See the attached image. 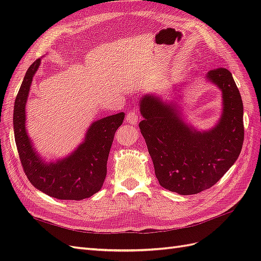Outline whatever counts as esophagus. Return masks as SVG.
Returning a JSON list of instances; mask_svg holds the SVG:
<instances>
[{"instance_id":"obj_1","label":"esophagus","mask_w":261,"mask_h":261,"mask_svg":"<svg viewBox=\"0 0 261 261\" xmlns=\"http://www.w3.org/2000/svg\"><path fill=\"white\" fill-rule=\"evenodd\" d=\"M126 122L132 124V125H137L139 122V118H138V113H137V110H130V111L126 115Z\"/></svg>"}]
</instances>
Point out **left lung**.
<instances>
[{
	"instance_id": "left-lung-1",
	"label": "left lung",
	"mask_w": 261,
	"mask_h": 261,
	"mask_svg": "<svg viewBox=\"0 0 261 261\" xmlns=\"http://www.w3.org/2000/svg\"><path fill=\"white\" fill-rule=\"evenodd\" d=\"M206 80L222 92V114L208 130L186 123L174 101L153 92L139 100L144 117L139 128L155 176L163 188L179 195L198 194L215 185L238 160L243 146V101L231 72L212 69Z\"/></svg>"
}]
</instances>
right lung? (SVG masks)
<instances>
[{
	"instance_id": "1",
	"label": "right lung",
	"mask_w": 261,
	"mask_h": 261,
	"mask_svg": "<svg viewBox=\"0 0 261 261\" xmlns=\"http://www.w3.org/2000/svg\"><path fill=\"white\" fill-rule=\"evenodd\" d=\"M41 59L30 65L23 77L14 106V135L19 159L29 181L37 189L61 200H82L98 193L107 176V162L114 134L125 113L91 123L85 138L74 151L57 161L46 162L37 152L26 130V103L31 83Z\"/></svg>"
}]
</instances>
